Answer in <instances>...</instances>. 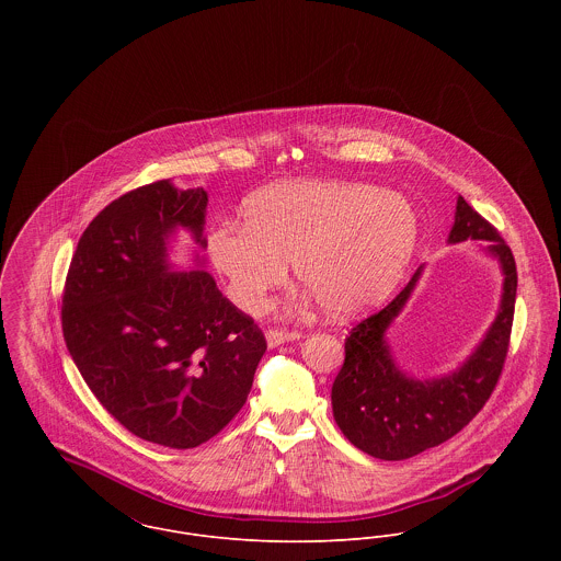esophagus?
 <instances>
[{
    "label": "esophagus",
    "mask_w": 561,
    "mask_h": 561,
    "mask_svg": "<svg viewBox=\"0 0 561 561\" xmlns=\"http://www.w3.org/2000/svg\"><path fill=\"white\" fill-rule=\"evenodd\" d=\"M300 336H302L300 330H285V328H270V330L265 332V339H267V345H270V347H276V345H280V343H285V341H296V339H300Z\"/></svg>",
    "instance_id": "obj_1"
}]
</instances>
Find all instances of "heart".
I'll use <instances>...</instances> for the list:
<instances>
[{
    "label": "heart",
    "instance_id": "1",
    "mask_svg": "<svg viewBox=\"0 0 561 561\" xmlns=\"http://www.w3.org/2000/svg\"><path fill=\"white\" fill-rule=\"evenodd\" d=\"M419 238L414 207L371 183L298 179L243 203V222L218 220L205 245L231 300L265 311L294 263L321 309L347 318L382 302L400 283Z\"/></svg>",
    "mask_w": 561,
    "mask_h": 561
}]
</instances>
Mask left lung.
I'll return each instance as SVG.
<instances>
[{
  "label": "left lung",
  "instance_id": "left-lung-1",
  "mask_svg": "<svg viewBox=\"0 0 561 561\" xmlns=\"http://www.w3.org/2000/svg\"><path fill=\"white\" fill-rule=\"evenodd\" d=\"M483 240L503 270V296L478 350L449 376L436 380L408 378L396 365L385 339L391 321L408 302L421 270L378 313L358 321L345 339V360L332 385V414L343 436L380 460H405L456 436L490 400L510 347L516 261L499 231L458 196L449 243Z\"/></svg>",
  "mask_w": 561,
  "mask_h": 561
}]
</instances>
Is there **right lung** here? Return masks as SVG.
Returning <instances> with one entry per match:
<instances>
[{"instance_id": "obj_1", "label": "right lung", "mask_w": 561, "mask_h": 561, "mask_svg": "<svg viewBox=\"0 0 561 561\" xmlns=\"http://www.w3.org/2000/svg\"><path fill=\"white\" fill-rule=\"evenodd\" d=\"M207 192L168 179L112 201L83 231L62 294L81 378L131 434L192 449L229 425L267 350L252 318L205 270L172 272L176 227L205 248Z\"/></svg>"}]
</instances>
